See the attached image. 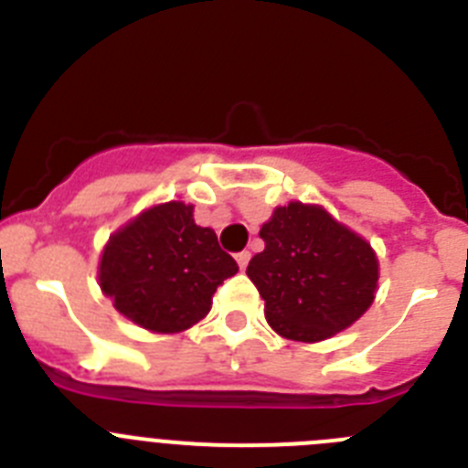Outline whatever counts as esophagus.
I'll return each instance as SVG.
<instances>
[{"label":"esophagus","mask_w":468,"mask_h":468,"mask_svg":"<svg viewBox=\"0 0 468 468\" xmlns=\"http://www.w3.org/2000/svg\"><path fill=\"white\" fill-rule=\"evenodd\" d=\"M248 260H250V253H248V250H241V253L237 255V262H239V267H241V270H246V267H248Z\"/></svg>","instance_id":"1"}]
</instances>
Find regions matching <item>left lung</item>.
<instances>
[{
  "label": "left lung",
  "mask_w": 468,
  "mask_h": 468,
  "mask_svg": "<svg viewBox=\"0 0 468 468\" xmlns=\"http://www.w3.org/2000/svg\"><path fill=\"white\" fill-rule=\"evenodd\" d=\"M260 237L264 250L246 274L262 295L267 324L285 340H328L375 302L379 262L373 246L324 206H276Z\"/></svg>",
  "instance_id": "1"
}]
</instances>
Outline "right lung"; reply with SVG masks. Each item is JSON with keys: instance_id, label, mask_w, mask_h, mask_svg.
Returning a JSON list of instances; mask_svg holds the SVG:
<instances>
[{"instance_id": "right-lung-1", "label": "right lung", "mask_w": 468, "mask_h": 468, "mask_svg": "<svg viewBox=\"0 0 468 468\" xmlns=\"http://www.w3.org/2000/svg\"><path fill=\"white\" fill-rule=\"evenodd\" d=\"M237 271L215 231L194 222V206L166 201L144 208L107 239L98 283L128 321L173 335L206 318L218 285Z\"/></svg>"}]
</instances>
